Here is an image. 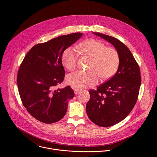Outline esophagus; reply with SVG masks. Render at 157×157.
I'll return each mask as SVG.
<instances>
[{"mask_svg": "<svg viewBox=\"0 0 157 157\" xmlns=\"http://www.w3.org/2000/svg\"><path fill=\"white\" fill-rule=\"evenodd\" d=\"M81 90H82V89H81V88H77V87L75 88V90H74L75 94H77L79 93Z\"/></svg>", "mask_w": 157, "mask_h": 157, "instance_id": "1", "label": "esophagus"}]
</instances>
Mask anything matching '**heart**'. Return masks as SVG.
<instances>
[{
    "instance_id": "b5f03b06",
    "label": "heart",
    "mask_w": 157,
    "mask_h": 157,
    "mask_svg": "<svg viewBox=\"0 0 157 157\" xmlns=\"http://www.w3.org/2000/svg\"><path fill=\"white\" fill-rule=\"evenodd\" d=\"M78 50L84 55L91 58L89 71L79 70L70 74L66 80L68 84L74 87H91L96 84L100 77L107 79L113 76L117 72L120 57L117 51L97 40L90 39L79 43ZM78 52L75 47L66 48L61 55V62L66 69L74 70L77 66Z\"/></svg>"
}]
</instances>
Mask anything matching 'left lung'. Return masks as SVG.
I'll list each match as a JSON object with an SVG mask.
<instances>
[{
	"instance_id": "8db88e82",
	"label": "left lung",
	"mask_w": 157,
	"mask_h": 157,
	"mask_svg": "<svg viewBox=\"0 0 157 157\" xmlns=\"http://www.w3.org/2000/svg\"><path fill=\"white\" fill-rule=\"evenodd\" d=\"M111 43L119 53L120 63L114 76L90 90L86 104L89 119L101 127L113 126L124 120L135 105L141 84L139 66L129 49L118 39L93 32Z\"/></svg>"
}]
</instances>
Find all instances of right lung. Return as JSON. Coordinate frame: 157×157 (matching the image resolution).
I'll use <instances>...</instances> for the list:
<instances>
[{
    "label": "right lung",
    "instance_id": "obj_1",
    "mask_svg": "<svg viewBox=\"0 0 157 157\" xmlns=\"http://www.w3.org/2000/svg\"><path fill=\"white\" fill-rule=\"evenodd\" d=\"M82 35L71 33L37 44L21 63L17 80L20 97L27 110L36 120L52 124L64 116L75 93L70 86L56 89L65 75L61 55Z\"/></svg>",
    "mask_w": 157,
    "mask_h": 157
}]
</instances>
